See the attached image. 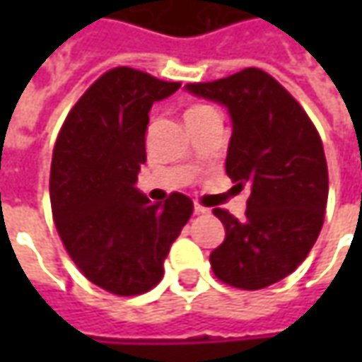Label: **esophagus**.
<instances>
[{"instance_id": "esophagus-1", "label": "esophagus", "mask_w": 362, "mask_h": 362, "mask_svg": "<svg viewBox=\"0 0 362 362\" xmlns=\"http://www.w3.org/2000/svg\"><path fill=\"white\" fill-rule=\"evenodd\" d=\"M193 211H195L197 216H203V214H207L209 209H207V207H203V205H199V203H195V205H193Z\"/></svg>"}]
</instances>
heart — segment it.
Returning <instances> with one entry per match:
<instances>
[{
    "label": "heart",
    "mask_w": 362,
    "mask_h": 362,
    "mask_svg": "<svg viewBox=\"0 0 362 362\" xmlns=\"http://www.w3.org/2000/svg\"><path fill=\"white\" fill-rule=\"evenodd\" d=\"M203 108H207V106H193V108H191L189 112H197V110H203Z\"/></svg>",
    "instance_id": "1"
}]
</instances>
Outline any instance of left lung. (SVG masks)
<instances>
[{"label": "left lung", "instance_id": "1", "mask_svg": "<svg viewBox=\"0 0 362 362\" xmlns=\"http://www.w3.org/2000/svg\"><path fill=\"white\" fill-rule=\"evenodd\" d=\"M193 96L226 106L231 139L226 173L252 189L245 219L214 209L226 240L209 256L221 282L259 290L298 268L322 230L328 199L325 148L302 106L259 68L187 84Z\"/></svg>", "mask_w": 362, "mask_h": 362}]
</instances>
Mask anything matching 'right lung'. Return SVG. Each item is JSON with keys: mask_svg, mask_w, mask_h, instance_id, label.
<instances>
[{"mask_svg": "<svg viewBox=\"0 0 362 362\" xmlns=\"http://www.w3.org/2000/svg\"><path fill=\"white\" fill-rule=\"evenodd\" d=\"M132 68H115L70 110L54 146L49 202L64 247L92 284L119 296L148 292L193 203L173 193L151 203L136 189L153 103L179 90Z\"/></svg>", "mask_w": 362, "mask_h": 362, "instance_id": "obj_1", "label": "right lung"}]
</instances>
